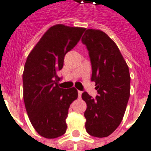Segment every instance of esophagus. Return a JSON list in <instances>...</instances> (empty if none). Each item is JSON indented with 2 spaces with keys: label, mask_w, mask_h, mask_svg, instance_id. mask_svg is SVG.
Returning a JSON list of instances; mask_svg holds the SVG:
<instances>
[{
  "label": "esophagus",
  "mask_w": 151,
  "mask_h": 151,
  "mask_svg": "<svg viewBox=\"0 0 151 151\" xmlns=\"http://www.w3.org/2000/svg\"><path fill=\"white\" fill-rule=\"evenodd\" d=\"M81 94H82V91H78V96H79V98H81Z\"/></svg>",
  "instance_id": "obj_1"
}]
</instances>
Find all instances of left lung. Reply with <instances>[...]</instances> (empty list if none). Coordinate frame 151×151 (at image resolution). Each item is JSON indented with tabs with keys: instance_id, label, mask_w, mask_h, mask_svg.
<instances>
[{
	"instance_id": "left-lung-1",
	"label": "left lung",
	"mask_w": 151,
	"mask_h": 151,
	"mask_svg": "<svg viewBox=\"0 0 151 151\" xmlns=\"http://www.w3.org/2000/svg\"><path fill=\"white\" fill-rule=\"evenodd\" d=\"M82 42L89 51L92 65L91 81L98 95L87 92L82 99L87 104L86 129L95 137H109L120 125L130 97L129 68L116 43L101 30L86 29Z\"/></svg>"
}]
</instances>
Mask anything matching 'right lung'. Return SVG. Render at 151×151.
Segmentation results:
<instances>
[{
    "mask_svg": "<svg viewBox=\"0 0 151 151\" xmlns=\"http://www.w3.org/2000/svg\"><path fill=\"white\" fill-rule=\"evenodd\" d=\"M85 28L52 26L29 54L23 72L24 101L30 122L42 137L53 139L66 131L65 119L77 89L60 88L58 72L65 55L77 44Z\"/></svg>",
    "mask_w": 151,
    "mask_h": 151,
    "instance_id": "add662e5",
    "label": "right lung"
}]
</instances>
